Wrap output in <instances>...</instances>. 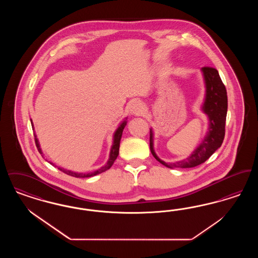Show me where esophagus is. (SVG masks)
Returning <instances> with one entry per match:
<instances>
[{
  "instance_id": "esophagus-1",
  "label": "esophagus",
  "mask_w": 258,
  "mask_h": 258,
  "mask_svg": "<svg viewBox=\"0 0 258 258\" xmlns=\"http://www.w3.org/2000/svg\"><path fill=\"white\" fill-rule=\"evenodd\" d=\"M130 110H131L132 115L140 116L143 113V111H144V106H143V104L140 101H136L135 100V101L132 102Z\"/></svg>"
}]
</instances>
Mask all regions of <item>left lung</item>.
Returning a JSON list of instances; mask_svg holds the SVG:
<instances>
[{
    "mask_svg": "<svg viewBox=\"0 0 258 258\" xmlns=\"http://www.w3.org/2000/svg\"><path fill=\"white\" fill-rule=\"evenodd\" d=\"M205 84V97L201 110L208 117V130L201 143L184 160L165 162L157 156L154 149V132L150 130V150L154 158L168 168H191L205 162L221 147L225 135L227 114V94L219 72L210 67L201 69Z\"/></svg>",
    "mask_w": 258,
    "mask_h": 258,
    "instance_id": "1",
    "label": "left lung"
}]
</instances>
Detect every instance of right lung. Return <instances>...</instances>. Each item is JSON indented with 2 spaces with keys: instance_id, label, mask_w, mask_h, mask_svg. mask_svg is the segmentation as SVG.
<instances>
[{
  "instance_id": "obj_1",
  "label": "right lung",
  "mask_w": 258,
  "mask_h": 258,
  "mask_svg": "<svg viewBox=\"0 0 258 258\" xmlns=\"http://www.w3.org/2000/svg\"><path fill=\"white\" fill-rule=\"evenodd\" d=\"M126 119H127V117L123 120L122 123L119 124V126L117 127V130L115 131V133H114V135H113V144H112V146H111L109 159H108L107 162H106L103 166H101L100 168H98V170H96V171L89 172V173H78V172H74L72 171V170L64 169V168H62V167H58V169H60L61 171L63 172V173H66V174H68V175H70V176L76 177V178H88V177H93V176H96V175L100 174V173H102V172L108 170V169L110 168L111 166H112V164L114 163L115 160L117 159L118 155H119L120 141H121L122 135H123V128H124V126L126 125V123H127V122H126ZM31 123H32V127H33V130H34V124H33L32 120H31ZM35 139H36V145H37V150H38L39 154L43 157L42 150H41V148H40L39 142H38V139H37V135H35ZM47 161H48V160H47ZM48 162H49L50 164L54 165V163H53V162H51V161H48Z\"/></svg>"
}]
</instances>
